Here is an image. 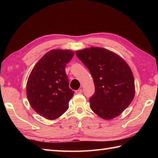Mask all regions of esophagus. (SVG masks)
<instances>
[{"label": "esophagus", "instance_id": "obj_1", "mask_svg": "<svg viewBox=\"0 0 158 158\" xmlns=\"http://www.w3.org/2000/svg\"><path fill=\"white\" fill-rule=\"evenodd\" d=\"M75 93L77 94H81L82 93V89H77L75 91Z\"/></svg>", "mask_w": 158, "mask_h": 158}]
</instances>
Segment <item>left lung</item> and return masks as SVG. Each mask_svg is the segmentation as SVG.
Instances as JSON below:
<instances>
[{"instance_id":"left-lung-1","label":"left lung","mask_w":158,"mask_h":158,"mask_svg":"<svg viewBox=\"0 0 158 158\" xmlns=\"http://www.w3.org/2000/svg\"><path fill=\"white\" fill-rule=\"evenodd\" d=\"M93 77L95 92L89 98L91 109L104 119L119 115L135 96V79L124 60L108 49L86 48L75 52Z\"/></svg>"}]
</instances>
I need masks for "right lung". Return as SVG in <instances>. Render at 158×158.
<instances>
[{"mask_svg": "<svg viewBox=\"0 0 158 158\" xmlns=\"http://www.w3.org/2000/svg\"><path fill=\"white\" fill-rule=\"evenodd\" d=\"M73 56L71 50H51L39 60L28 77L26 94L30 105L46 119L58 118L69 109L74 91L69 88L65 68Z\"/></svg>", "mask_w": 158, "mask_h": 158, "instance_id": "obj_1", "label": "right lung"}]
</instances>
